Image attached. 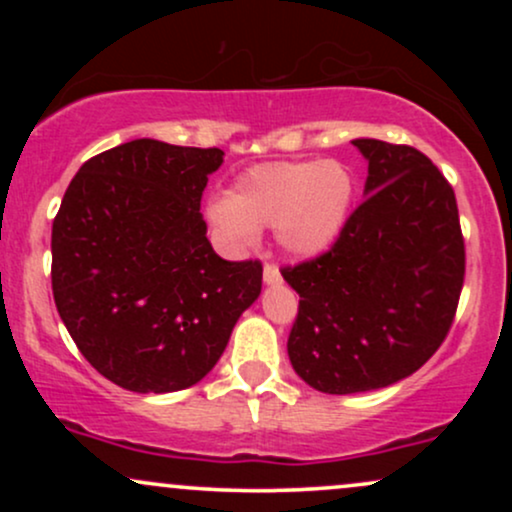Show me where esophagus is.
Here are the masks:
<instances>
[{"label": "esophagus", "instance_id": "esophagus-1", "mask_svg": "<svg viewBox=\"0 0 512 512\" xmlns=\"http://www.w3.org/2000/svg\"><path fill=\"white\" fill-rule=\"evenodd\" d=\"M262 276H264V284H281V272H279V267H276V264H272V262H267L264 264V272H262Z\"/></svg>", "mask_w": 512, "mask_h": 512}]
</instances>
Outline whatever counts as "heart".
<instances>
[{"label":"heart","instance_id":"heart-1","mask_svg":"<svg viewBox=\"0 0 512 512\" xmlns=\"http://www.w3.org/2000/svg\"><path fill=\"white\" fill-rule=\"evenodd\" d=\"M354 192V175L344 163H264L240 175L231 195L209 204V219L233 245H248L257 228L274 226L286 252L315 257L342 233Z\"/></svg>","mask_w":512,"mask_h":512}]
</instances>
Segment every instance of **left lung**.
Masks as SVG:
<instances>
[{
	"mask_svg": "<svg viewBox=\"0 0 512 512\" xmlns=\"http://www.w3.org/2000/svg\"><path fill=\"white\" fill-rule=\"evenodd\" d=\"M354 146L368 161L366 199L330 250L281 269L301 296L291 366L327 395L416 373L448 337L464 284L460 214L443 173L414 146Z\"/></svg>",
	"mask_w": 512,
	"mask_h": 512,
	"instance_id": "1",
	"label": "left lung"
}]
</instances>
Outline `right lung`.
I'll list each match as a JSON object with an SVG mask.
<instances>
[{"label":"right lung","mask_w":512,"mask_h":512,"mask_svg":"<svg viewBox=\"0 0 512 512\" xmlns=\"http://www.w3.org/2000/svg\"><path fill=\"white\" fill-rule=\"evenodd\" d=\"M221 149L134 139L88 158L52 221V296L110 383L178 392L216 366L262 291V262H228L199 214Z\"/></svg>","instance_id":"obj_1"}]
</instances>
